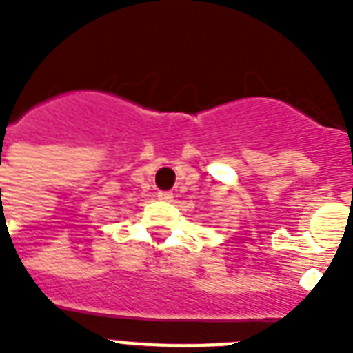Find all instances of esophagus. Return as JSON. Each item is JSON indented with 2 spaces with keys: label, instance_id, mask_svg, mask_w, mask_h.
<instances>
[{
  "label": "esophagus",
  "instance_id": "obj_1",
  "mask_svg": "<svg viewBox=\"0 0 353 353\" xmlns=\"http://www.w3.org/2000/svg\"><path fill=\"white\" fill-rule=\"evenodd\" d=\"M157 198H159L161 201H172V199H174V194L168 192V190H161V192L157 194Z\"/></svg>",
  "mask_w": 353,
  "mask_h": 353
}]
</instances>
